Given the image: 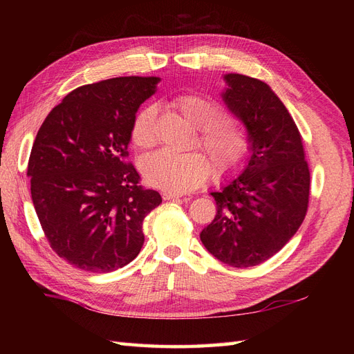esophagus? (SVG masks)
<instances>
[{
	"mask_svg": "<svg viewBox=\"0 0 354 354\" xmlns=\"http://www.w3.org/2000/svg\"><path fill=\"white\" fill-rule=\"evenodd\" d=\"M162 198H164L165 201H174V199L183 198V195H181V194H176V192H164Z\"/></svg>",
	"mask_w": 354,
	"mask_h": 354,
	"instance_id": "esophagus-1",
	"label": "esophagus"
}]
</instances>
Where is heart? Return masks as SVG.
I'll list each match as a JSON object with an SVG mask.
<instances>
[{"label":"heart","mask_w":354,"mask_h":354,"mask_svg":"<svg viewBox=\"0 0 354 354\" xmlns=\"http://www.w3.org/2000/svg\"><path fill=\"white\" fill-rule=\"evenodd\" d=\"M168 104L198 128V143L207 152L217 178L227 177L241 168L250 152L251 140L236 116L207 95L194 91L171 95ZM155 106L146 104L137 112L131 127V140L137 147L149 149L155 145ZM143 174L149 185L183 194L205 183L211 165L198 152L174 153L164 149L145 158Z\"/></svg>","instance_id":"obj_1"}]
</instances>
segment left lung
I'll use <instances>...</instances> for the list:
<instances>
[{"mask_svg": "<svg viewBox=\"0 0 354 354\" xmlns=\"http://www.w3.org/2000/svg\"><path fill=\"white\" fill-rule=\"evenodd\" d=\"M224 80L223 99L248 128L252 155L238 178L211 194L217 214L201 241L216 259L242 269L269 260L301 226L310 169L298 127L269 85L239 73Z\"/></svg>", "mask_w": 354, "mask_h": 354, "instance_id": "left-lung-1", "label": "left lung"}]
</instances>
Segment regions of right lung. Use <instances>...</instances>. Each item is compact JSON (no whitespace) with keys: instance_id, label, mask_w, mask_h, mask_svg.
<instances>
[{"instance_id":"1","label":"right lung","mask_w":354,"mask_h":354,"mask_svg":"<svg viewBox=\"0 0 354 354\" xmlns=\"http://www.w3.org/2000/svg\"><path fill=\"white\" fill-rule=\"evenodd\" d=\"M155 77H120L69 93L42 122L28 162L46 238L77 269L109 273L140 252L143 220L162 198L128 160L136 112Z\"/></svg>"}]
</instances>
